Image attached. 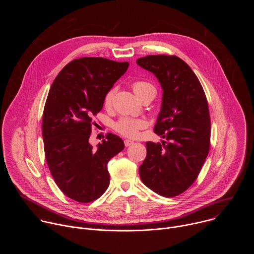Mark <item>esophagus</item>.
I'll use <instances>...</instances> for the list:
<instances>
[{
    "label": "esophagus",
    "instance_id": "34e87169",
    "mask_svg": "<svg viewBox=\"0 0 254 254\" xmlns=\"http://www.w3.org/2000/svg\"><path fill=\"white\" fill-rule=\"evenodd\" d=\"M132 143H133V141L130 140V139H126V140H125V146H126V147H129V146H131Z\"/></svg>",
    "mask_w": 254,
    "mask_h": 254
}]
</instances>
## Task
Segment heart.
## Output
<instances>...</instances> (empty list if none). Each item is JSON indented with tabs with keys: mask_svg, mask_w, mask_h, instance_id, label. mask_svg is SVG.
<instances>
[{
	"mask_svg": "<svg viewBox=\"0 0 254 254\" xmlns=\"http://www.w3.org/2000/svg\"><path fill=\"white\" fill-rule=\"evenodd\" d=\"M131 87L134 93L137 95L139 99H141L144 95L149 92H155L156 89L153 84L147 81H135L131 84ZM116 93V89L113 88L108 90L104 96L103 104L105 107H111L114 96ZM147 127V122L142 119H132V118H122L120 119L114 126L115 129L124 136L127 137H136L139 133V130Z\"/></svg>",
	"mask_w": 254,
	"mask_h": 254,
	"instance_id": "1",
	"label": "heart"
}]
</instances>
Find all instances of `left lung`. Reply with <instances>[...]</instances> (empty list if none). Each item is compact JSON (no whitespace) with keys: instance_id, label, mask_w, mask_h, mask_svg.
Wrapping results in <instances>:
<instances>
[{"instance_id":"1","label":"left lung","mask_w":254,"mask_h":254,"mask_svg":"<svg viewBox=\"0 0 254 254\" xmlns=\"http://www.w3.org/2000/svg\"><path fill=\"white\" fill-rule=\"evenodd\" d=\"M136 63L157 76L163 88L154 131L166 138L146 142L139 177L164 197L185 192L196 181L210 149L211 122L204 89L190 66L175 55H148Z\"/></svg>"}]
</instances>
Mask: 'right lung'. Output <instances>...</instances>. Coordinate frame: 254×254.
<instances>
[{"instance_id":"right-lung-1","label":"right lung","mask_w":254,"mask_h":254,"mask_svg":"<svg viewBox=\"0 0 254 254\" xmlns=\"http://www.w3.org/2000/svg\"><path fill=\"white\" fill-rule=\"evenodd\" d=\"M128 65L102 57L74 59L50 87L42 120L46 162L59 189L79 203L92 202L106 191L107 163L125 148L124 140L111 132L96 149L88 140L92 117Z\"/></svg>"}]
</instances>
